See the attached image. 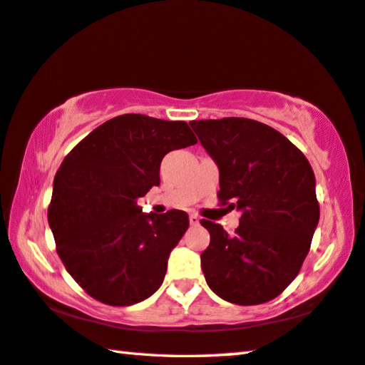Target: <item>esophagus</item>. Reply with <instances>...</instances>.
I'll return each mask as SVG.
<instances>
[{
  "instance_id": "34e87169",
  "label": "esophagus",
  "mask_w": 365,
  "mask_h": 365,
  "mask_svg": "<svg viewBox=\"0 0 365 365\" xmlns=\"http://www.w3.org/2000/svg\"><path fill=\"white\" fill-rule=\"evenodd\" d=\"M190 225L191 227H196V225H200V217H197L196 214H190Z\"/></svg>"
}]
</instances>
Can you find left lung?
<instances>
[{
  "label": "left lung",
  "instance_id": "8db88e82",
  "mask_svg": "<svg viewBox=\"0 0 365 365\" xmlns=\"http://www.w3.org/2000/svg\"><path fill=\"white\" fill-rule=\"evenodd\" d=\"M190 125L220 170L218 202L241 212L235 235L201 220L210 235L201 254L205 281L235 304L273 300L300 273L319 222L313 169L289 138L255 119Z\"/></svg>",
  "mask_w": 365,
  "mask_h": 365
}]
</instances>
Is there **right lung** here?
I'll return each mask as SVG.
<instances>
[{
	"label": "right lung",
	"instance_id": "right-lung-1",
	"mask_svg": "<svg viewBox=\"0 0 365 365\" xmlns=\"http://www.w3.org/2000/svg\"><path fill=\"white\" fill-rule=\"evenodd\" d=\"M196 142L185 121L128 113L98 125L65 156L48 220L63 267L86 294L129 307L160 289L188 215L142 214L137 200L160 185L169 151Z\"/></svg>",
	"mask_w": 365,
	"mask_h": 365
}]
</instances>
